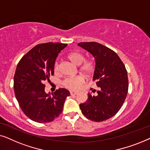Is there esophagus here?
I'll return each instance as SVG.
<instances>
[{
	"instance_id": "esophagus-1",
	"label": "esophagus",
	"mask_w": 150,
	"mask_h": 150,
	"mask_svg": "<svg viewBox=\"0 0 150 150\" xmlns=\"http://www.w3.org/2000/svg\"><path fill=\"white\" fill-rule=\"evenodd\" d=\"M70 94L71 96H75V95H76V94H78V93H77V92H75V91H70Z\"/></svg>"
}]
</instances>
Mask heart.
Wrapping results in <instances>:
<instances>
[{
  "mask_svg": "<svg viewBox=\"0 0 150 150\" xmlns=\"http://www.w3.org/2000/svg\"><path fill=\"white\" fill-rule=\"evenodd\" d=\"M68 58L71 62L76 65H81L80 70L83 74L89 75L93 72L95 69V64L94 62L91 60H86L85 55L83 53L79 52V51H74L69 53ZM54 71L59 70V63L56 62L54 64ZM84 83V80L81 76L74 77V78H67L63 81V85L67 89L71 90H78L81 87L82 85Z\"/></svg>",
  "mask_w": 150,
  "mask_h": 150,
  "instance_id": "obj_1",
  "label": "heart"
}]
</instances>
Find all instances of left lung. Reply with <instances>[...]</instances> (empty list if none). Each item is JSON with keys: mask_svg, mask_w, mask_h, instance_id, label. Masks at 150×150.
Instances as JSON below:
<instances>
[{"mask_svg": "<svg viewBox=\"0 0 150 150\" xmlns=\"http://www.w3.org/2000/svg\"><path fill=\"white\" fill-rule=\"evenodd\" d=\"M96 59L93 81L100 87L98 96L88 94L87 101L80 104L82 113L94 122H103L120 110L128 90L127 70L121 59L111 49L97 42H81Z\"/></svg>", "mask_w": 150, "mask_h": 150, "instance_id": "obj_1", "label": "left lung"}]
</instances>
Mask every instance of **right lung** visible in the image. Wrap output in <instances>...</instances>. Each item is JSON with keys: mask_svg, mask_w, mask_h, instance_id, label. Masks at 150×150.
Segmentation results:
<instances>
[{"mask_svg": "<svg viewBox=\"0 0 150 150\" xmlns=\"http://www.w3.org/2000/svg\"><path fill=\"white\" fill-rule=\"evenodd\" d=\"M67 44L48 42L37 45L18 63L13 79V88L24 113L38 123L52 122L62 112L68 90L60 88L50 95L45 92L44 82L54 75L59 53Z\"/></svg>", "mask_w": 150, "mask_h": 150, "instance_id": "obj_1", "label": "right lung"}]
</instances>
